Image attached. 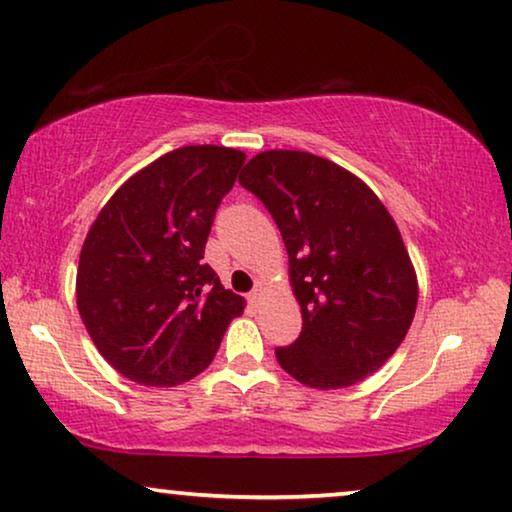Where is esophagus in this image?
Masks as SVG:
<instances>
[{"label":"esophagus","mask_w":512,"mask_h":512,"mask_svg":"<svg viewBox=\"0 0 512 512\" xmlns=\"http://www.w3.org/2000/svg\"><path fill=\"white\" fill-rule=\"evenodd\" d=\"M258 296H261V286H258V284H256V289L249 293V300H251V303H256V300H258Z\"/></svg>","instance_id":"34e87169"}]
</instances>
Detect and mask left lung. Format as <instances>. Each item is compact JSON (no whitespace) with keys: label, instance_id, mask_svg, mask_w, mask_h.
<instances>
[{"label":"left lung","instance_id":"1","mask_svg":"<svg viewBox=\"0 0 512 512\" xmlns=\"http://www.w3.org/2000/svg\"><path fill=\"white\" fill-rule=\"evenodd\" d=\"M240 184L289 251L303 331L275 356L312 389H345L396 352L417 310V275L398 226L359 177L307 151H263Z\"/></svg>","mask_w":512,"mask_h":512}]
</instances>
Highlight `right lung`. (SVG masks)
Here are the masks:
<instances>
[{"instance_id": "right-lung-1", "label": "right lung", "mask_w": 512, "mask_h": 512, "mask_svg": "<svg viewBox=\"0 0 512 512\" xmlns=\"http://www.w3.org/2000/svg\"><path fill=\"white\" fill-rule=\"evenodd\" d=\"M242 151L174 149L130 177L83 242L76 305L100 354L128 380L174 387L212 363L244 298L202 261Z\"/></svg>"}]
</instances>
